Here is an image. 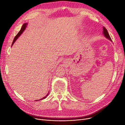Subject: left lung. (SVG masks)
Returning <instances> with one entry per match:
<instances>
[{
	"instance_id": "left-lung-1",
	"label": "left lung",
	"mask_w": 125,
	"mask_h": 125,
	"mask_svg": "<svg viewBox=\"0 0 125 125\" xmlns=\"http://www.w3.org/2000/svg\"><path fill=\"white\" fill-rule=\"evenodd\" d=\"M103 34H104V36H105L107 38H108V39H109L110 41H112V39H111V37H110V35H109V33H108V32L107 30V29H106V28L104 27H103Z\"/></svg>"
}]
</instances>
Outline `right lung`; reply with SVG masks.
Listing matches in <instances>:
<instances>
[{
	"mask_svg": "<svg viewBox=\"0 0 125 125\" xmlns=\"http://www.w3.org/2000/svg\"><path fill=\"white\" fill-rule=\"evenodd\" d=\"M27 23H26L23 24V25H22V27H21V30H20L19 31V32L18 33V34L16 35V36L14 37V40H13V42H12V45H11V46H12V45H13V44H14V42H15V41L17 40V39L20 36V35L23 32V31L25 30V29H26V27H27ZM49 93H48L46 95V96H45L44 97H43V98L39 100H43V99H44L46 98L48 96ZM36 101H37V100H36Z\"/></svg>",
	"mask_w": 125,
	"mask_h": 125,
	"instance_id": "right-lung-1",
	"label": "right lung"
}]
</instances>
